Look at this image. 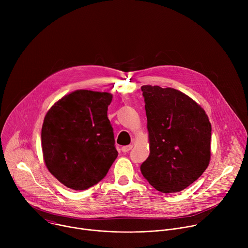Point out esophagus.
Returning <instances> with one entry per match:
<instances>
[{"label":"esophagus","mask_w":248,"mask_h":248,"mask_svg":"<svg viewBox=\"0 0 248 248\" xmlns=\"http://www.w3.org/2000/svg\"><path fill=\"white\" fill-rule=\"evenodd\" d=\"M131 148H132V145H125V146H123V147H122V151H123L124 153H127Z\"/></svg>","instance_id":"esophagus-1"}]
</instances>
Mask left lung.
Masks as SVG:
<instances>
[{
	"mask_svg": "<svg viewBox=\"0 0 248 248\" xmlns=\"http://www.w3.org/2000/svg\"><path fill=\"white\" fill-rule=\"evenodd\" d=\"M141 90L150 144L141 173L158 191H182L209 165L211 124L200 106L179 90L151 85Z\"/></svg>",
	"mask_w": 248,
	"mask_h": 248,
	"instance_id": "left-lung-1",
	"label": "left lung"
}]
</instances>
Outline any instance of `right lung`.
Here are the masks:
<instances>
[{
  "mask_svg": "<svg viewBox=\"0 0 248 248\" xmlns=\"http://www.w3.org/2000/svg\"><path fill=\"white\" fill-rule=\"evenodd\" d=\"M112 98L107 92L77 90L46 114L41 131L45 164L68 188L84 190L95 186L118 157L107 115Z\"/></svg>",
  "mask_w": 248,
  "mask_h": 248,
  "instance_id": "add662e5",
  "label": "right lung"
}]
</instances>
